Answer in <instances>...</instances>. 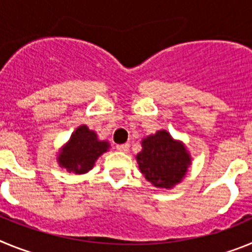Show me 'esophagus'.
I'll return each mask as SVG.
<instances>
[{
  "instance_id": "esophagus-1",
  "label": "esophagus",
  "mask_w": 252,
  "mask_h": 252,
  "mask_svg": "<svg viewBox=\"0 0 252 252\" xmlns=\"http://www.w3.org/2000/svg\"><path fill=\"white\" fill-rule=\"evenodd\" d=\"M128 148H130V145H128V144H122V145L116 146V149H117L119 151H121V153H127Z\"/></svg>"
}]
</instances>
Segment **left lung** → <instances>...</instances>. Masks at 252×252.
Segmentation results:
<instances>
[{"label":"left lung","instance_id":"left-lung-1","mask_svg":"<svg viewBox=\"0 0 252 252\" xmlns=\"http://www.w3.org/2000/svg\"><path fill=\"white\" fill-rule=\"evenodd\" d=\"M136 161L148 182L159 189H173L182 183L192 165V157L183 141L161 128L144 137Z\"/></svg>","mask_w":252,"mask_h":252}]
</instances>
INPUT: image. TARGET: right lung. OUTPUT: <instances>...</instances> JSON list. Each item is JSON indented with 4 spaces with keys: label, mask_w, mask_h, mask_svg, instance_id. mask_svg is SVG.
<instances>
[{
    "label": "right lung",
    "mask_w": 252,
    "mask_h": 252,
    "mask_svg": "<svg viewBox=\"0 0 252 252\" xmlns=\"http://www.w3.org/2000/svg\"><path fill=\"white\" fill-rule=\"evenodd\" d=\"M110 148L107 140H99L94 131L90 130L87 125H81L59 149L57 161L69 174H86L92 170L97 159Z\"/></svg>",
    "instance_id": "right-lung-1"
}]
</instances>
